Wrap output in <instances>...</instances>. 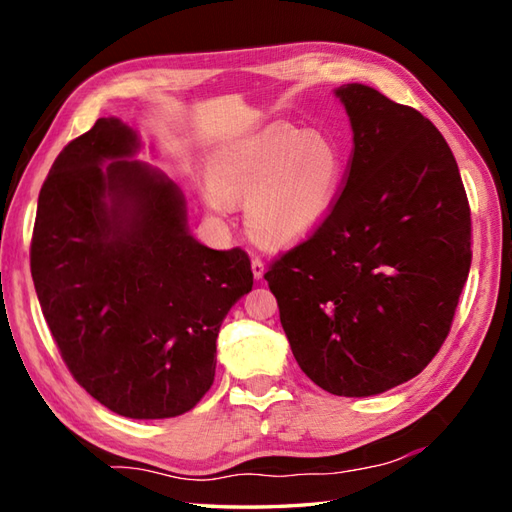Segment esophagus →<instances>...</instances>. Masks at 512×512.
<instances>
[{"mask_svg":"<svg viewBox=\"0 0 512 512\" xmlns=\"http://www.w3.org/2000/svg\"><path fill=\"white\" fill-rule=\"evenodd\" d=\"M250 268H253V277L255 279H262L264 277V264H262V259H259V257L250 259Z\"/></svg>","mask_w":512,"mask_h":512,"instance_id":"esophagus-1","label":"esophagus"}]
</instances>
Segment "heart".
Instances as JSON below:
<instances>
[{
  "mask_svg": "<svg viewBox=\"0 0 512 512\" xmlns=\"http://www.w3.org/2000/svg\"><path fill=\"white\" fill-rule=\"evenodd\" d=\"M345 151L328 134L290 125L222 143L209 158L206 204L228 213L246 202V228L268 248H290L330 213L345 176Z\"/></svg>",
  "mask_w": 512,
  "mask_h": 512,
  "instance_id": "b5f03b06",
  "label": "heart"
}]
</instances>
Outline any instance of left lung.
I'll list each match as a JSON object with an SVG mask.
<instances>
[{"instance_id": "8db88e82", "label": "left lung", "mask_w": 512, "mask_h": 512, "mask_svg": "<svg viewBox=\"0 0 512 512\" xmlns=\"http://www.w3.org/2000/svg\"><path fill=\"white\" fill-rule=\"evenodd\" d=\"M334 94L354 134L343 193L264 279L303 374L363 398L418 376L447 339L471 268V209L429 118L363 83Z\"/></svg>"}]
</instances>
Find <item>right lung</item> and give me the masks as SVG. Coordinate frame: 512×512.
Returning <instances> with one entry per match:
<instances>
[{
  "mask_svg": "<svg viewBox=\"0 0 512 512\" xmlns=\"http://www.w3.org/2000/svg\"><path fill=\"white\" fill-rule=\"evenodd\" d=\"M138 149L118 118L63 147L39 193L30 273L76 383L118 416L158 420L211 389L217 332L253 270L242 248L189 233L182 191L129 160Z\"/></svg>",
  "mask_w": 512,
  "mask_h": 512,
  "instance_id": "obj_1",
  "label": "right lung"
}]
</instances>
